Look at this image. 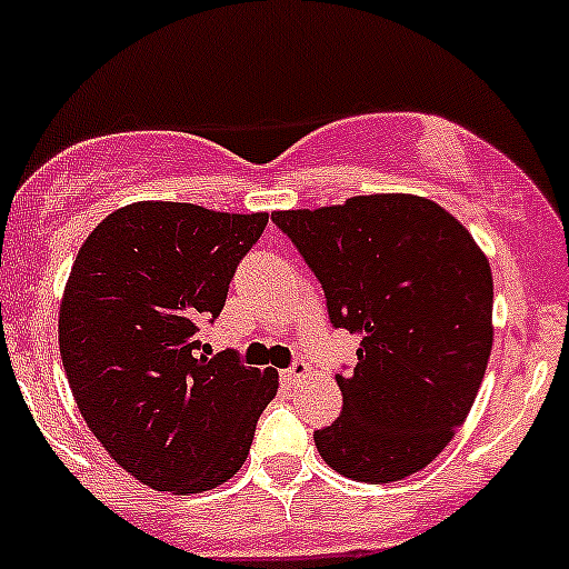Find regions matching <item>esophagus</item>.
<instances>
[{
  "label": "esophagus",
  "mask_w": 569,
  "mask_h": 569,
  "mask_svg": "<svg viewBox=\"0 0 569 569\" xmlns=\"http://www.w3.org/2000/svg\"><path fill=\"white\" fill-rule=\"evenodd\" d=\"M310 372V365L305 359H297V361H291V367L289 370H283V378L289 380V383H297L299 378H305Z\"/></svg>",
  "instance_id": "34e87169"
}]
</instances>
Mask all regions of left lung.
<instances>
[{"mask_svg":"<svg viewBox=\"0 0 569 569\" xmlns=\"http://www.w3.org/2000/svg\"><path fill=\"white\" fill-rule=\"evenodd\" d=\"M272 223L321 283L332 327L361 340L337 376L340 418L313 432L321 459L361 483L423 470L465 423L489 365L486 256L457 218L410 193L280 210Z\"/></svg>","mask_w":569,"mask_h":569,"instance_id":"8db88e82","label":"left lung"}]
</instances>
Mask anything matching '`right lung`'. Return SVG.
<instances>
[{"instance_id":"right-lung-1","label":"right lung","mask_w":569,"mask_h":569,"mask_svg":"<svg viewBox=\"0 0 569 569\" xmlns=\"http://www.w3.org/2000/svg\"><path fill=\"white\" fill-rule=\"evenodd\" d=\"M267 213L137 202L99 223L74 259L59 348L74 402L118 465L156 491L199 495L242 467L278 372L208 356Z\"/></svg>"}]
</instances>
